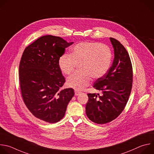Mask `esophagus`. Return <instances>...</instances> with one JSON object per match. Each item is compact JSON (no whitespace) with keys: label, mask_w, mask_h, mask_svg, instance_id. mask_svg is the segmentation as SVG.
Instances as JSON below:
<instances>
[{"label":"esophagus","mask_w":154,"mask_h":154,"mask_svg":"<svg viewBox=\"0 0 154 154\" xmlns=\"http://www.w3.org/2000/svg\"><path fill=\"white\" fill-rule=\"evenodd\" d=\"M75 95H76V96H78V95H79L80 94H81V92L79 91H78V90H75Z\"/></svg>","instance_id":"34e87169"}]
</instances>
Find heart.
Instances as JSON below:
<instances>
[{
  "label": "heart",
  "mask_w": 154,
  "mask_h": 154,
  "mask_svg": "<svg viewBox=\"0 0 154 154\" xmlns=\"http://www.w3.org/2000/svg\"><path fill=\"white\" fill-rule=\"evenodd\" d=\"M112 52L109 47L95 42H81L75 45L70 54L65 53L59 58V67L63 73L70 74L77 64L80 72L67 78L69 87L80 90L88 85L91 78L103 77L110 68Z\"/></svg>",
  "instance_id": "b5f03b06"
}]
</instances>
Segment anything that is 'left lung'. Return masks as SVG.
Masks as SVG:
<instances>
[{
  "mask_svg": "<svg viewBox=\"0 0 154 154\" xmlns=\"http://www.w3.org/2000/svg\"><path fill=\"white\" fill-rule=\"evenodd\" d=\"M114 59L107 72L98 78L94 87L102 95L88 94L85 106L87 117L97 124H106L116 118L124 110L131 95L133 71L129 55L118 41L110 38Z\"/></svg>",
  "mask_w": 154,
  "mask_h": 154,
  "instance_id": "left-lung-1",
  "label": "left lung"
}]
</instances>
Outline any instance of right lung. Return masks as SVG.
<instances>
[{"label":"right lung","instance_id":"add662e5","mask_svg":"<svg viewBox=\"0 0 154 154\" xmlns=\"http://www.w3.org/2000/svg\"><path fill=\"white\" fill-rule=\"evenodd\" d=\"M67 42L57 36L46 35L26 47L19 64L22 97L35 117L55 123L64 116L67 105L75 95L72 88L60 90L66 80L58 60Z\"/></svg>","mask_w":154,"mask_h":154}]
</instances>
